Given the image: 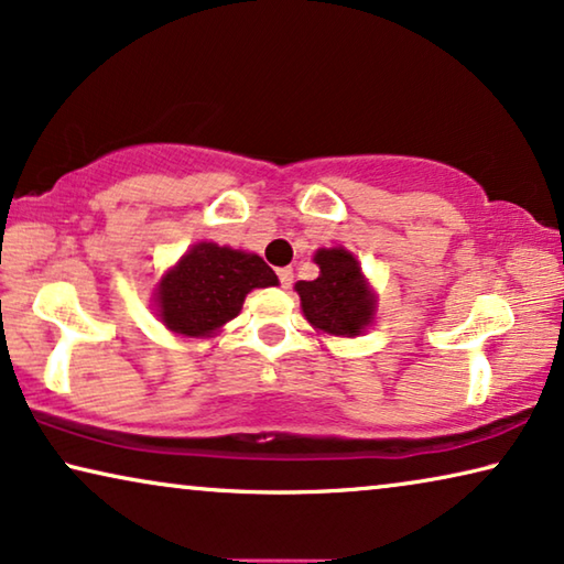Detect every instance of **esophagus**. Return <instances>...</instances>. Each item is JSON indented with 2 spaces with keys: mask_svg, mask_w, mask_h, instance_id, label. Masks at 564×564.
<instances>
[{
  "mask_svg": "<svg viewBox=\"0 0 564 564\" xmlns=\"http://www.w3.org/2000/svg\"><path fill=\"white\" fill-rule=\"evenodd\" d=\"M279 281H281L283 289H291V283H293V271H291V268H281Z\"/></svg>",
  "mask_w": 564,
  "mask_h": 564,
  "instance_id": "34e87169",
  "label": "esophagus"
}]
</instances>
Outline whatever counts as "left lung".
I'll use <instances>...</instances> for the list:
<instances>
[{"mask_svg": "<svg viewBox=\"0 0 564 564\" xmlns=\"http://www.w3.org/2000/svg\"><path fill=\"white\" fill-rule=\"evenodd\" d=\"M314 263L318 279L296 283L308 324L332 336H359L372 324L377 308L359 260L347 248H322Z\"/></svg>", "mask_w": 564, "mask_h": 564, "instance_id": "8db88e82", "label": "left lung"}]
</instances>
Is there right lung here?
<instances>
[{"mask_svg":"<svg viewBox=\"0 0 564 564\" xmlns=\"http://www.w3.org/2000/svg\"><path fill=\"white\" fill-rule=\"evenodd\" d=\"M268 285H279V275L260 256L197 242L159 281L156 316L180 336H213L240 314L250 291Z\"/></svg>","mask_w":564,"mask_h":564,"instance_id":"1","label":"right lung"}]
</instances>
